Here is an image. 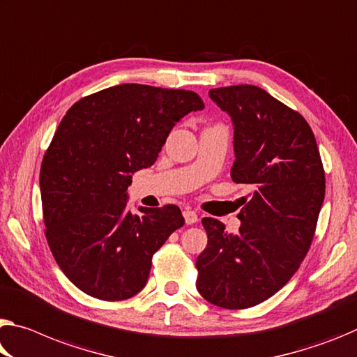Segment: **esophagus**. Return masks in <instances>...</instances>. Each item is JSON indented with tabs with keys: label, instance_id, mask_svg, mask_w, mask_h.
<instances>
[{
	"label": "esophagus",
	"instance_id": "34e87169",
	"mask_svg": "<svg viewBox=\"0 0 357 357\" xmlns=\"http://www.w3.org/2000/svg\"><path fill=\"white\" fill-rule=\"evenodd\" d=\"M183 216H184L185 224H189V225L195 224V222H199V214H197L195 211H192V209H189V208H185V209H184V211H183Z\"/></svg>",
	"mask_w": 357,
	"mask_h": 357
}]
</instances>
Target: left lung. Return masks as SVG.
Returning <instances> with one entry per match:
<instances>
[{
  "instance_id": "obj_1",
  "label": "left lung",
  "mask_w": 357,
  "mask_h": 357,
  "mask_svg": "<svg viewBox=\"0 0 357 357\" xmlns=\"http://www.w3.org/2000/svg\"><path fill=\"white\" fill-rule=\"evenodd\" d=\"M234 126L230 176L250 185L236 234L203 218L208 245L199 257L197 289L220 308H250L278 292L307 256L324 202L326 178L308 122L264 89L209 90Z\"/></svg>"
}]
</instances>
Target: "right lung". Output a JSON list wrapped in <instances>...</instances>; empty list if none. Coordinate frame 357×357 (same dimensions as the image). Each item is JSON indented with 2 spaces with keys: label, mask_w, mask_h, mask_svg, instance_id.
Wrapping results in <instances>:
<instances>
[{
  "label": "right lung",
  "mask_w": 357,
  "mask_h": 357,
  "mask_svg": "<svg viewBox=\"0 0 357 357\" xmlns=\"http://www.w3.org/2000/svg\"><path fill=\"white\" fill-rule=\"evenodd\" d=\"M203 107L190 90L121 84L79 100L61 119L39 188L50 251L82 292L114 302L146 286L152 256L184 218L174 205L133 213L127 189L181 119Z\"/></svg>",
  "instance_id": "add662e5"
}]
</instances>
